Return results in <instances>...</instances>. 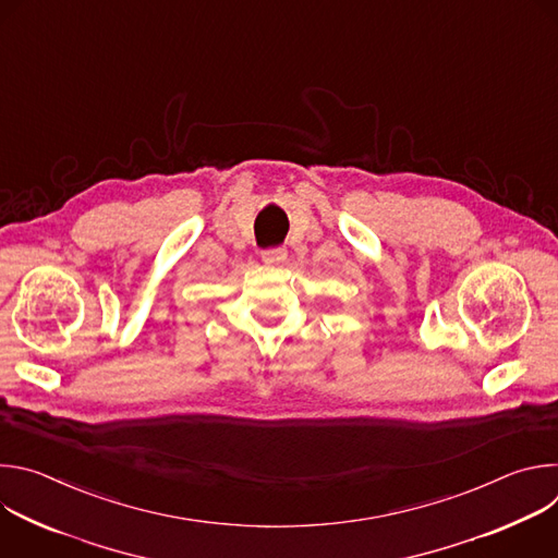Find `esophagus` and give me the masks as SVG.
<instances>
[{
	"mask_svg": "<svg viewBox=\"0 0 558 558\" xmlns=\"http://www.w3.org/2000/svg\"><path fill=\"white\" fill-rule=\"evenodd\" d=\"M284 260H287V250H282V247H274V250L263 252V263L265 265H280Z\"/></svg>",
	"mask_w": 558,
	"mask_h": 558,
	"instance_id": "obj_1",
	"label": "esophagus"
}]
</instances>
